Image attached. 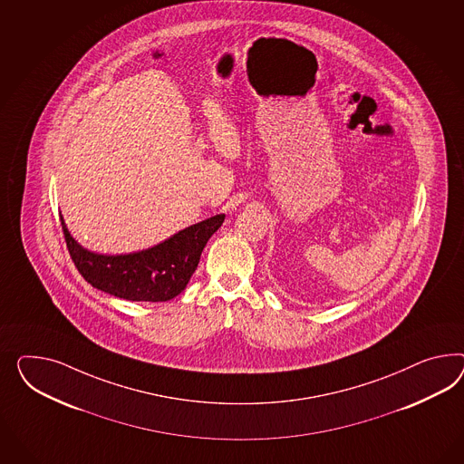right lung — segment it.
<instances>
[{"label":"right lung","instance_id":"obj_1","mask_svg":"<svg viewBox=\"0 0 464 464\" xmlns=\"http://www.w3.org/2000/svg\"><path fill=\"white\" fill-rule=\"evenodd\" d=\"M223 221L225 214H218L153 248L113 256L84 250L71 237L61 216L67 250L79 274L92 287L133 302H165L179 295L196 272L208 239Z\"/></svg>","mask_w":464,"mask_h":464}]
</instances>
